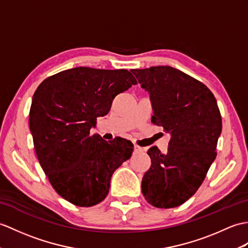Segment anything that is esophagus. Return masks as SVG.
Returning a JSON list of instances; mask_svg holds the SVG:
<instances>
[{
	"label": "esophagus",
	"mask_w": 248,
	"mask_h": 248,
	"mask_svg": "<svg viewBox=\"0 0 248 248\" xmlns=\"http://www.w3.org/2000/svg\"><path fill=\"white\" fill-rule=\"evenodd\" d=\"M140 152H142V149L140 146L134 145V153H140Z\"/></svg>",
	"instance_id": "obj_1"
}]
</instances>
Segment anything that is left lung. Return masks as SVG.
I'll return each mask as SVG.
<instances>
[{"mask_svg":"<svg viewBox=\"0 0 248 248\" xmlns=\"http://www.w3.org/2000/svg\"><path fill=\"white\" fill-rule=\"evenodd\" d=\"M150 94L151 122L171 135L168 150L151 147V167L141 181L149 204L174 208L202 185L217 156L222 118L216 97L199 80L171 66L132 70Z\"/></svg>","mask_w":248,"mask_h":248,"instance_id":"8db88e82","label":"left lung"}]
</instances>
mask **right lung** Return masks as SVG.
Instances as JSON below:
<instances>
[{"instance_id": "obj_1", "label": "right lung", "mask_w": 248, "mask_h": 248, "mask_svg": "<svg viewBox=\"0 0 248 248\" xmlns=\"http://www.w3.org/2000/svg\"><path fill=\"white\" fill-rule=\"evenodd\" d=\"M137 81L126 70L74 67L43 80L32 97L30 129L44 173L60 197L79 207L102 202L133 143L91 134L118 94Z\"/></svg>"}]
</instances>
